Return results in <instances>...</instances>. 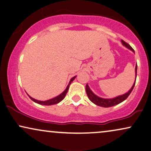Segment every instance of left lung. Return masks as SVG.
<instances>
[{
	"instance_id": "8db88e82",
	"label": "left lung",
	"mask_w": 151,
	"mask_h": 151,
	"mask_svg": "<svg viewBox=\"0 0 151 151\" xmlns=\"http://www.w3.org/2000/svg\"><path fill=\"white\" fill-rule=\"evenodd\" d=\"M122 43L123 44V45L125 46L126 47L128 48V49L132 50V52H134V50L132 49V47L129 45V44L126 43L125 41H123V40H122ZM137 65H136L135 66V77H137ZM135 81H134V83H133V85H132V88H130V90H129V91L128 92L122 94V95H119L118 96H116V97L114 98H112V99H104V98L99 97V96H96V94H94L93 92H92V90H90V88L89 86H88V84H86V93H87V95L88 96V98H89V99L92 102V103L95 104V105L101 106V107H104V108L112 107V106H116L117 105V104L122 103V101H124V100L127 99L128 96L130 95V93H131L132 90H133L134 84H135Z\"/></svg>"
}]
</instances>
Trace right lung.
<instances>
[{"mask_svg":"<svg viewBox=\"0 0 151 151\" xmlns=\"http://www.w3.org/2000/svg\"><path fill=\"white\" fill-rule=\"evenodd\" d=\"M76 77H77V76H75V77H72V79H70V83H69V84H68V85L67 88H65V90H64V91H63V92H62L61 94H60L59 95H58L57 96H56V97L53 98V99L47 100V101H39V100H37V99H34V98L31 97V96H29V95H28V96H29V98L32 100V101H35V103H37V104H40V105L50 106V105H54V104H58V103H59L60 101H61L62 100H63V99H64V98H65L66 94H67V92H68V89H69L70 85V84H71L72 82L74 81V79H75Z\"/></svg>","mask_w":151,"mask_h":151,"instance_id":"right-lung-1","label":"right lung"}]
</instances>
